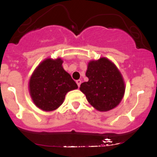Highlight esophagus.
I'll return each instance as SVG.
<instances>
[{"label": "esophagus", "instance_id": "34e87169", "mask_svg": "<svg viewBox=\"0 0 157 157\" xmlns=\"http://www.w3.org/2000/svg\"><path fill=\"white\" fill-rule=\"evenodd\" d=\"M76 82H77V86H78V87H80V86L81 82H82V81H81L80 80H77L76 81Z\"/></svg>", "mask_w": 157, "mask_h": 157}]
</instances>
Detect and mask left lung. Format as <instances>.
Here are the masks:
<instances>
[{
    "mask_svg": "<svg viewBox=\"0 0 157 157\" xmlns=\"http://www.w3.org/2000/svg\"><path fill=\"white\" fill-rule=\"evenodd\" d=\"M88 82L80 85L88 102L100 111H107L120 103L125 92L123 79L117 68L107 58L89 63Z\"/></svg>",
    "mask_w": 157,
    "mask_h": 157,
    "instance_id": "obj_1",
    "label": "left lung"
}]
</instances>
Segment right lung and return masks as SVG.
<instances>
[{"mask_svg":"<svg viewBox=\"0 0 157 157\" xmlns=\"http://www.w3.org/2000/svg\"><path fill=\"white\" fill-rule=\"evenodd\" d=\"M63 60L46 59L37 66L29 80V91L36 106L46 111L57 109L66 93L78 88L62 67Z\"/></svg>","mask_w":157,"mask_h":157,"instance_id":"obj_1","label":"right lung"}]
</instances>
